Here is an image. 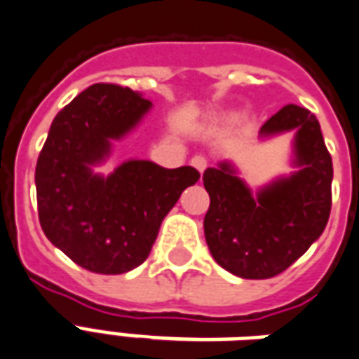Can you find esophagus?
<instances>
[{"instance_id": "obj_1", "label": "esophagus", "mask_w": 359, "mask_h": 359, "mask_svg": "<svg viewBox=\"0 0 359 359\" xmlns=\"http://www.w3.org/2000/svg\"><path fill=\"white\" fill-rule=\"evenodd\" d=\"M192 165L196 167V169H198L200 172H203L207 169V158L205 156H194Z\"/></svg>"}]
</instances>
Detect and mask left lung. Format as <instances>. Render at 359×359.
I'll return each mask as SVG.
<instances>
[{
    "mask_svg": "<svg viewBox=\"0 0 359 359\" xmlns=\"http://www.w3.org/2000/svg\"><path fill=\"white\" fill-rule=\"evenodd\" d=\"M287 131H294L293 165L299 169L257 194L228 161L203 172L211 200L203 219L209 251L224 270L245 280L287 270L320 238L331 213L333 161L318 119L287 104L261 127V137Z\"/></svg>",
    "mask_w": 359,
    "mask_h": 359,
    "instance_id": "left-lung-1",
    "label": "left lung"
}]
</instances>
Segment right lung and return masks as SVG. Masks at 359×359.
Returning a JSON list of instances; mask_svg holds the SVG:
<instances>
[{"mask_svg":"<svg viewBox=\"0 0 359 359\" xmlns=\"http://www.w3.org/2000/svg\"><path fill=\"white\" fill-rule=\"evenodd\" d=\"M150 108L129 87L91 85L57 114L39 152V224L53 245L95 274L142 264L165 215L200 179L190 165L165 169L148 159L123 161L108 177L93 171Z\"/></svg>","mask_w":359,"mask_h":359,"instance_id":"add662e5","label":"right lung"}]
</instances>
